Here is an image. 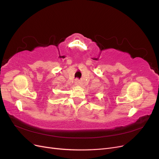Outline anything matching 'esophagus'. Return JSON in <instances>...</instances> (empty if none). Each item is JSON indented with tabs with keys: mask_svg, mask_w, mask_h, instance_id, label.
Returning a JSON list of instances; mask_svg holds the SVG:
<instances>
[{
	"mask_svg": "<svg viewBox=\"0 0 159 159\" xmlns=\"http://www.w3.org/2000/svg\"><path fill=\"white\" fill-rule=\"evenodd\" d=\"M75 84L76 85H78V84H80V80H79L78 79H76V80H75Z\"/></svg>",
	"mask_w": 159,
	"mask_h": 159,
	"instance_id": "esophagus-1",
	"label": "esophagus"
}]
</instances>
